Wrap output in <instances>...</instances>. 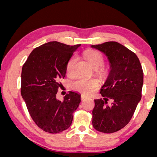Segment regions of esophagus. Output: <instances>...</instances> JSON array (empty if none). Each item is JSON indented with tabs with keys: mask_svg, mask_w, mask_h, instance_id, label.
<instances>
[{
	"mask_svg": "<svg viewBox=\"0 0 157 157\" xmlns=\"http://www.w3.org/2000/svg\"><path fill=\"white\" fill-rule=\"evenodd\" d=\"M86 98V96H85L84 95H81V100H84Z\"/></svg>",
	"mask_w": 157,
	"mask_h": 157,
	"instance_id": "1",
	"label": "esophagus"
}]
</instances>
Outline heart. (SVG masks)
<instances>
[{"label": "heart", "instance_id": "obj_1", "mask_svg": "<svg viewBox=\"0 0 157 157\" xmlns=\"http://www.w3.org/2000/svg\"><path fill=\"white\" fill-rule=\"evenodd\" d=\"M84 57L88 60L92 67L96 68L97 74L101 76H106L107 68L103 66L104 63V57L99 51L90 49L83 53ZM77 59L73 56L70 58L66 64V74L68 76H73L75 74L74 66ZM98 85V81L95 78H86L83 77H78L74 79L71 83V87L74 91H78L84 95H89L96 90Z\"/></svg>", "mask_w": 157, "mask_h": 157}]
</instances>
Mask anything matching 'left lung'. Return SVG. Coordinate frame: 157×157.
Masks as SVG:
<instances>
[{"mask_svg":"<svg viewBox=\"0 0 157 157\" xmlns=\"http://www.w3.org/2000/svg\"><path fill=\"white\" fill-rule=\"evenodd\" d=\"M91 47L108 56L111 67L100 89L103 98L94 100L92 124L98 132L111 134L132 119L141 98L143 70L137 56L119 43L109 41Z\"/></svg>","mask_w":157,"mask_h":157,"instance_id":"8db88e82","label":"left lung"}]
</instances>
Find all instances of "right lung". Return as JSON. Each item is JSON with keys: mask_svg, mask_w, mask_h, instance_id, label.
<instances>
[{"mask_svg": "<svg viewBox=\"0 0 157 157\" xmlns=\"http://www.w3.org/2000/svg\"><path fill=\"white\" fill-rule=\"evenodd\" d=\"M78 46L46 43L34 48L23 65L21 96L31 119L46 132L57 134L69 128L81 102L80 95L73 91L63 101L56 97L59 79L65 77L67 62Z\"/></svg>", "mask_w": 157, "mask_h": 157, "instance_id": "1", "label": "right lung"}]
</instances>
